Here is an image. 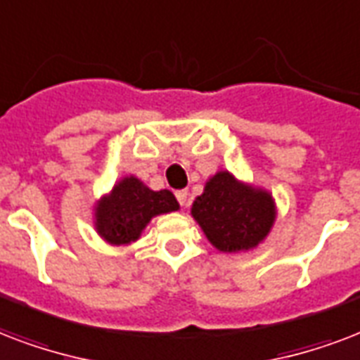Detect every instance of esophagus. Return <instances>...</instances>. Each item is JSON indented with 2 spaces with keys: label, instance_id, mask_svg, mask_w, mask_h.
Segmentation results:
<instances>
[{
  "label": "esophagus",
  "instance_id": "obj_1",
  "mask_svg": "<svg viewBox=\"0 0 360 360\" xmlns=\"http://www.w3.org/2000/svg\"><path fill=\"white\" fill-rule=\"evenodd\" d=\"M176 199H178V202H180V205L184 206V208H188V205H189V193H188V189H178L176 193Z\"/></svg>",
  "mask_w": 360,
  "mask_h": 360
}]
</instances>
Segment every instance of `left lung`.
I'll use <instances>...</instances> for the list:
<instances>
[{
    "mask_svg": "<svg viewBox=\"0 0 360 360\" xmlns=\"http://www.w3.org/2000/svg\"><path fill=\"white\" fill-rule=\"evenodd\" d=\"M191 216L206 238L219 252H244L264 240L274 224L276 210L270 193L238 182L221 171L206 182L195 199Z\"/></svg>",
    "mask_w": 360,
    "mask_h": 360,
    "instance_id": "8db88e82",
    "label": "left lung"
}]
</instances>
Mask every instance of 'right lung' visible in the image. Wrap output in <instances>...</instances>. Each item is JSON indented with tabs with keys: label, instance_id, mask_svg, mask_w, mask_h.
Segmentation results:
<instances>
[{
	"label": "right lung",
	"instance_id": "1",
	"mask_svg": "<svg viewBox=\"0 0 360 360\" xmlns=\"http://www.w3.org/2000/svg\"><path fill=\"white\" fill-rule=\"evenodd\" d=\"M180 208L169 189L152 191L135 176H127L114 186L112 193L99 200L96 208V229L114 246L129 244L141 236L154 216Z\"/></svg>",
	"mask_w": 360,
	"mask_h": 360
}]
</instances>
